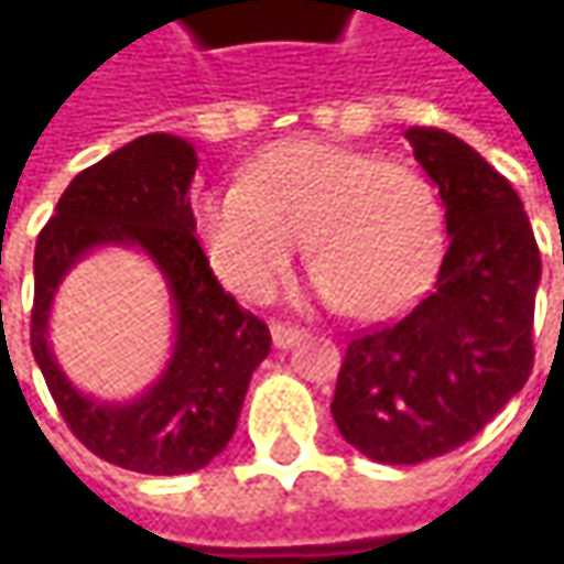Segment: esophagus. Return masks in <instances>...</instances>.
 I'll return each mask as SVG.
<instances>
[{"mask_svg":"<svg viewBox=\"0 0 564 564\" xmlns=\"http://www.w3.org/2000/svg\"><path fill=\"white\" fill-rule=\"evenodd\" d=\"M270 336L275 348H292L294 341L304 336V333H301L297 326H289V323H272Z\"/></svg>","mask_w":564,"mask_h":564,"instance_id":"obj_1","label":"esophagus"}]
</instances>
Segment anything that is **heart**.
Here are the masks:
<instances>
[{
	"instance_id": "heart-1",
	"label": "heart",
	"mask_w": 564,
	"mask_h": 564,
	"mask_svg": "<svg viewBox=\"0 0 564 564\" xmlns=\"http://www.w3.org/2000/svg\"><path fill=\"white\" fill-rule=\"evenodd\" d=\"M197 228L216 275L248 301L275 292L304 235L314 297L364 319L411 304L443 253V206L421 172L314 138L272 147L245 185L209 191Z\"/></svg>"
}]
</instances>
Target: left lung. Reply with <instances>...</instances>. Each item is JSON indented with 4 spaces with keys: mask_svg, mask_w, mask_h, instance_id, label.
Masks as SVG:
<instances>
[{
    "mask_svg": "<svg viewBox=\"0 0 564 564\" xmlns=\"http://www.w3.org/2000/svg\"><path fill=\"white\" fill-rule=\"evenodd\" d=\"M404 138L440 187L448 248L433 292L351 338L338 370V433L379 465L465 445L524 389L540 285V250L514 187L443 128Z\"/></svg>",
    "mask_w": 564,
    "mask_h": 564,
    "instance_id": "obj_1",
    "label": "left lung"
}]
</instances>
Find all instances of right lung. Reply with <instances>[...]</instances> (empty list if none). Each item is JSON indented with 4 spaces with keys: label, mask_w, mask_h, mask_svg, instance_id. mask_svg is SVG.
Instances as JSON below:
<instances>
[{
    "label": "right lung",
    "mask_w": 564,
    "mask_h": 564,
    "mask_svg": "<svg viewBox=\"0 0 564 564\" xmlns=\"http://www.w3.org/2000/svg\"><path fill=\"white\" fill-rule=\"evenodd\" d=\"M194 172L197 153L185 138L160 131L124 143L75 175L33 250L31 348L62 417L102 462L156 477L200 470L226 448L272 341L267 323L223 292L194 238ZM97 247L143 249L164 272L173 301V358L131 402L84 397L48 345L54 292Z\"/></svg>",
    "instance_id": "add662e5"
}]
</instances>
